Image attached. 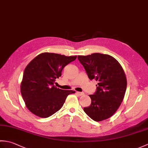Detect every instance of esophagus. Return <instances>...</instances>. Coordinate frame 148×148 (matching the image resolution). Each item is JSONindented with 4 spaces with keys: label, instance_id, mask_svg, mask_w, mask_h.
<instances>
[{
    "label": "esophagus",
    "instance_id": "1",
    "mask_svg": "<svg viewBox=\"0 0 148 148\" xmlns=\"http://www.w3.org/2000/svg\"><path fill=\"white\" fill-rule=\"evenodd\" d=\"M76 93L78 95L81 96V95H84V93L83 92H76Z\"/></svg>",
    "mask_w": 148,
    "mask_h": 148
}]
</instances>
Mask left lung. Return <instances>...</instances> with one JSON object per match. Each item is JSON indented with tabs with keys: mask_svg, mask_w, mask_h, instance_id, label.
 I'll list each match as a JSON object with an SVG mask.
<instances>
[{
	"mask_svg": "<svg viewBox=\"0 0 148 148\" xmlns=\"http://www.w3.org/2000/svg\"><path fill=\"white\" fill-rule=\"evenodd\" d=\"M90 80L98 83L97 90L90 95L92 102L84 108L86 114L95 121L109 118L123 100L127 89V78L121 65L112 56L101 53L78 56Z\"/></svg>",
	"mask_w": 148,
	"mask_h": 148,
	"instance_id": "left-lung-1",
	"label": "left lung"
}]
</instances>
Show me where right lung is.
<instances>
[{"label": "right lung", "instance_id": "obj_1", "mask_svg": "<svg viewBox=\"0 0 148 148\" xmlns=\"http://www.w3.org/2000/svg\"><path fill=\"white\" fill-rule=\"evenodd\" d=\"M77 56H66L43 53L34 58L25 69L21 93L27 108L40 118H48L59 111L73 90L57 88L54 83L62 71Z\"/></svg>", "mask_w": 148, "mask_h": 148}]
</instances>
